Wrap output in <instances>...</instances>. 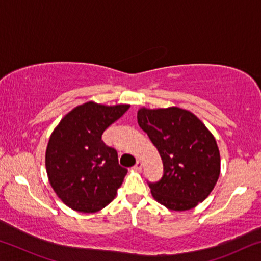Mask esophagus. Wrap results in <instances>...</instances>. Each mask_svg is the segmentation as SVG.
I'll list each match as a JSON object with an SVG mask.
<instances>
[{"instance_id":"obj_1","label":"esophagus","mask_w":261,"mask_h":261,"mask_svg":"<svg viewBox=\"0 0 261 261\" xmlns=\"http://www.w3.org/2000/svg\"><path fill=\"white\" fill-rule=\"evenodd\" d=\"M141 167H143V162H141V160H139V159H138V160H137V162H136V165H135V169L136 170H140L141 169Z\"/></svg>"}]
</instances>
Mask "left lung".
I'll return each instance as SVG.
<instances>
[{
    "instance_id": "obj_1",
    "label": "left lung",
    "mask_w": 261,
    "mask_h": 261,
    "mask_svg": "<svg viewBox=\"0 0 261 261\" xmlns=\"http://www.w3.org/2000/svg\"><path fill=\"white\" fill-rule=\"evenodd\" d=\"M137 120L163 163L161 179L148 182L154 199L178 212L204 201L220 176L218 145L204 123L178 107L140 108Z\"/></svg>"
}]
</instances>
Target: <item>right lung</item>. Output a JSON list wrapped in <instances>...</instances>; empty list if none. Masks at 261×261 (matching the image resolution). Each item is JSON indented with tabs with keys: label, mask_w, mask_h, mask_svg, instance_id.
Here are the masks:
<instances>
[{
	"label": "right lung",
	"mask_w": 261,
	"mask_h": 261,
	"mask_svg": "<svg viewBox=\"0 0 261 261\" xmlns=\"http://www.w3.org/2000/svg\"><path fill=\"white\" fill-rule=\"evenodd\" d=\"M129 108L90 101L65 115L53 131L46 151L48 179L70 208L94 213L116 196L127 169L101 137Z\"/></svg>",
	"instance_id": "right-lung-1"
}]
</instances>
